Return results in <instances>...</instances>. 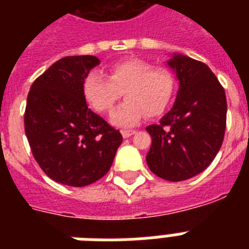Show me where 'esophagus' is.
<instances>
[{
  "mask_svg": "<svg viewBox=\"0 0 249 249\" xmlns=\"http://www.w3.org/2000/svg\"><path fill=\"white\" fill-rule=\"evenodd\" d=\"M133 134H136V130H121V136L124 137V138H129Z\"/></svg>",
  "mask_w": 249,
  "mask_h": 249,
  "instance_id": "obj_1",
  "label": "esophagus"
}]
</instances>
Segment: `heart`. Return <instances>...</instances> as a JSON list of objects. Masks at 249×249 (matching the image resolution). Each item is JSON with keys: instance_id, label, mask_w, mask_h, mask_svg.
<instances>
[{"instance_id": "b5f03b06", "label": "heart", "mask_w": 249, "mask_h": 249, "mask_svg": "<svg viewBox=\"0 0 249 249\" xmlns=\"http://www.w3.org/2000/svg\"><path fill=\"white\" fill-rule=\"evenodd\" d=\"M174 89L176 81L169 71L154 70L151 64L141 59L112 64L107 77L99 71H91L83 81L84 97L97 112L111 111L123 91L126 101L109 116L113 125L123 128L136 125L144 115H161L172 102Z\"/></svg>"}]
</instances>
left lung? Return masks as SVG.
<instances>
[{
	"label": "left lung",
	"mask_w": 249,
	"mask_h": 249,
	"mask_svg": "<svg viewBox=\"0 0 249 249\" xmlns=\"http://www.w3.org/2000/svg\"><path fill=\"white\" fill-rule=\"evenodd\" d=\"M166 66L179 86L169 112L146 128L152 138L146 161L158 177L178 182L201 173L216 158L228 105L224 88L207 64L174 53Z\"/></svg>",
	"instance_id": "1"
}]
</instances>
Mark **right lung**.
I'll use <instances>...</instances> for the list:
<instances>
[{
    "label": "right lung",
    "mask_w": 249,
    "mask_h": 249,
    "mask_svg": "<svg viewBox=\"0 0 249 249\" xmlns=\"http://www.w3.org/2000/svg\"><path fill=\"white\" fill-rule=\"evenodd\" d=\"M97 56H64L31 86L24 113L33 158L53 181L83 187L112 165L123 136L86 105L83 81Z\"/></svg>",
    "instance_id": "add662e5"
}]
</instances>
